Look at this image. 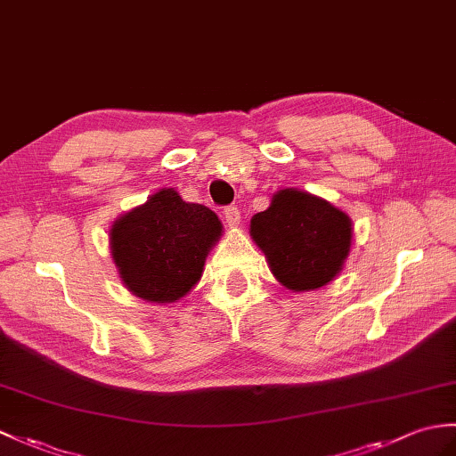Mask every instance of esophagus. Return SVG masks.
<instances>
[{"instance_id": "obj_1", "label": "esophagus", "mask_w": 456, "mask_h": 456, "mask_svg": "<svg viewBox=\"0 0 456 456\" xmlns=\"http://www.w3.org/2000/svg\"><path fill=\"white\" fill-rule=\"evenodd\" d=\"M225 221L229 227H237L240 224V211L237 206H229L225 208Z\"/></svg>"}]
</instances>
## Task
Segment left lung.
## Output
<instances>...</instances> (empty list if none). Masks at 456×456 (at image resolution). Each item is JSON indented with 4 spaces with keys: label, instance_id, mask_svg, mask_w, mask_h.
I'll use <instances>...</instances> for the list:
<instances>
[{
    "label": "left lung",
    "instance_id": "obj_1",
    "mask_svg": "<svg viewBox=\"0 0 456 456\" xmlns=\"http://www.w3.org/2000/svg\"><path fill=\"white\" fill-rule=\"evenodd\" d=\"M250 237L280 283L311 291L342 272L352 247V219L319 196L283 188L268 209L250 219Z\"/></svg>",
    "mask_w": 456,
    "mask_h": 456
}]
</instances>
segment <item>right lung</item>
<instances>
[{"label": "right lung", "instance_id": "1", "mask_svg": "<svg viewBox=\"0 0 456 456\" xmlns=\"http://www.w3.org/2000/svg\"><path fill=\"white\" fill-rule=\"evenodd\" d=\"M221 237L209 208L161 188L112 224L110 252L120 278L137 297L175 303L202 278L206 256Z\"/></svg>", "mask_w": 456, "mask_h": 456}]
</instances>
